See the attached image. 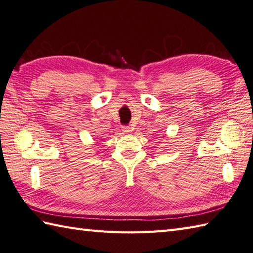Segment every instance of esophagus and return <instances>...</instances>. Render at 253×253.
Here are the masks:
<instances>
[{"instance_id": "1", "label": "esophagus", "mask_w": 253, "mask_h": 253, "mask_svg": "<svg viewBox=\"0 0 253 253\" xmlns=\"http://www.w3.org/2000/svg\"><path fill=\"white\" fill-rule=\"evenodd\" d=\"M132 130H133V128L130 127V126H125L122 128V131L125 133H130V132H132Z\"/></svg>"}]
</instances>
